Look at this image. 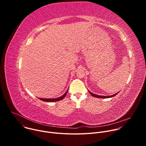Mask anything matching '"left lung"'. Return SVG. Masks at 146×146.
<instances>
[{"instance_id": "obj_1", "label": "left lung", "mask_w": 146, "mask_h": 146, "mask_svg": "<svg viewBox=\"0 0 146 146\" xmlns=\"http://www.w3.org/2000/svg\"><path fill=\"white\" fill-rule=\"evenodd\" d=\"M88 91H89V92L90 93V94L92 96H94V97H95V98H101V99H102V98H112V97H113V96H115L118 92H117V93H116L115 94H114V95H111V96H102V95H96V94H93V93H92L91 92H90L89 90H88Z\"/></svg>"}]
</instances>
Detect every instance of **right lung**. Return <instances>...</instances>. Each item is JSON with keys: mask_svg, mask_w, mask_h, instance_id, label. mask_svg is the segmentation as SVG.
Returning <instances> with one entry per match:
<instances>
[{"mask_svg": "<svg viewBox=\"0 0 146 146\" xmlns=\"http://www.w3.org/2000/svg\"><path fill=\"white\" fill-rule=\"evenodd\" d=\"M68 90H68L65 92V93L64 95H62L61 96H59V97L56 98H52V99H49V98H48V99H47V98H38V99H40L41 100H42V101L47 102H53L59 101V100H62V99H63L65 97V96L66 95V94H67V93H68Z\"/></svg>", "mask_w": 146, "mask_h": 146, "instance_id": "add662e5", "label": "right lung"}]
</instances>
